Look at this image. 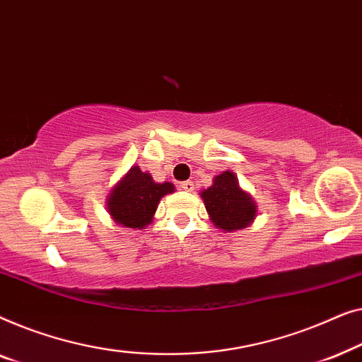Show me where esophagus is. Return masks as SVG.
<instances>
[{
    "label": "esophagus",
    "instance_id": "1",
    "mask_svg": "<svg viewBox=\"0 0 362 362\" xmlns=\"http://www.w3.org/2000/svg\"><path fill=\"white\" fill-rule=\"evenodd\" d=\"M180 188L183 192H193V188H195V185H193V182L187 180V182H182L180 183Z\"/></svg>",
    "mask_w": 362,
    "mask_h": 362
}]
</instances>
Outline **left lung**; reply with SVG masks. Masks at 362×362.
<instances>
[{"label":"left lung","mask_w":362,"mask_h":362,"mask_svg":"<svg viewBox=\"0 0 362 362\" xmlns=\"http://www.w3.org/2000/svg\"><path fill=\"white\" fill-rule=\"evenodd\" d=\"M200 197L213 225L225 233L241 231L257 216L256 202L241 188L231 170L213 177V185L202 190Z\"/></svg>","instance_id":"left-lung-1"}]
</instances>
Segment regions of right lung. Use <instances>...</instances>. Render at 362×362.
Wrapping results in <instances>:
<instances>
[{
    "instance_id": "add662e5",
    "label": "right lung",
    "mask_w": 362,
    "mask_h": 362,
    "mask_svg": "<svg viewBox=\"0 0 362 362\" xmlns=\"http://www.w3.org/2000/svg\"><path fill=\"white\" fill-rule=\"evenodd\" d=\"M170 182H154L149 172L132 165L106 198V210L116 225L132 230H144L151 225L162 197L174 193Z\"/></svg>"
}]
</instances>
